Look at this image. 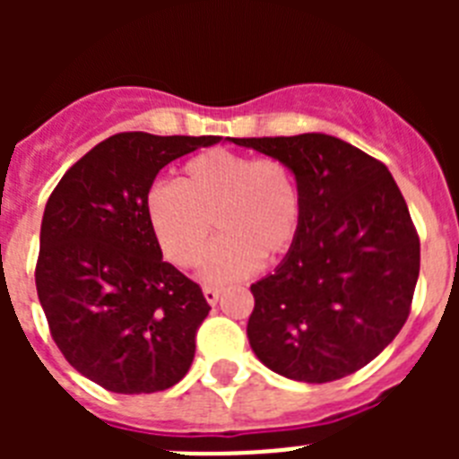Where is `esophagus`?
<instances>
[{"instance_id":"obj_1","label":"esophagus","mask_w":459,"mask_h":459,"mask_svg":"<svg viewBox=\"0 0 459 459\" xmlns=\"http://www.w3.org/2000/svg\"><path fill=\"white\" fill-rule=\"evenodd\" d=\"M202 291H204L206 303H211V306H213V303L218 301V296H221V290H218V287H209V285H206Z\"/></svg>"}]
</instances>
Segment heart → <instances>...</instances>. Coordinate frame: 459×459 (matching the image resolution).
<instances>
[{"instance_id":"b5f03b06","label":"heart","mask_w":459,"mask_h":459,"mask_svg":"<svg viewBox=\"0 0 459 459\" xmlns=\"http://www.w3.org/2000/svg\"><path fill=\"white\" fill-rule=\"evenodd\" d=\"M144 211L158 246L179 269H197L211 232L204 275L213 282L246 278L273 264L294 243L301 222L299 184L285 160L253 158L230 149L197 153L181 168L177 186L156 184Z\"/></svg>"}]
</instances>
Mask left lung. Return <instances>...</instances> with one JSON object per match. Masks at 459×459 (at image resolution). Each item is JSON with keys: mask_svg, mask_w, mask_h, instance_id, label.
Masks as SVG:
<instances>
[{"mask_svg": "<svg viewBox=\"0 0 459 459\" xmlns=\"http://www.w3.org/2000/svg\"><path fill=\"white\" fill-rule=\"evenodd\" d=\"M230 140L285 160L301 195L290 253L250 285V347L266 368L307 384L360 370L404 326L420 271L419 232L395 179L324 133Z\"/></svg>", "mask_w": 459, "mask_h": 459, "instance_id": "8db88e82", "label": "left lung"}]
</instances>
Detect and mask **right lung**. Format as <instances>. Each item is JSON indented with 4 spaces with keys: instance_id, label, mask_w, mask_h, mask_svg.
Listing matches in <instances>:
<instances>
[{
    "instance_id": "right-lung-1",
    "label": "right lung",
    "mask_w": 459,
    "mask_h": 459,
    "mask_svg": "<svg viewBox=\"0 0 459 459\" xmlns=\"http://www.w3.org/2000/svg\"><path fill=\"white\" fill-rule=\"evenodd\" d=\"M218 135L117 133L52 190L36 291L50 335L80 375L112 393L174 386L209 315L202 287L165 262L144 211L156 174Z\"/></svg>"
}]
</instances>
